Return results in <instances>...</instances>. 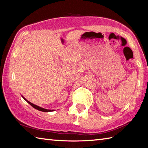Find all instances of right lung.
I'll return each mask as SVG.
<instances>
[{
	"instance_id": "add662e5",
	"label": "right lung",
	"mask_w": 148,
	"mask_h": 148,
	"mask_svg": "<svg viewBox=\"0 0 148 148\" xmlns=\"http://www.w3.org/2000/svg\"><path fill=\"white\" fill-rule=\"evenodd\" d=\"M23 97V98L26 100V101L29 103L30 105H31L34 108H35V109H37V110H39V111H42V112H51V111H54V110H51V109H45V108H40V107H39V106H36V105H35V104H34V103H31L30 102H29V101H28V100H27V99H25L23 97Z\"/></svg>"
}]
</instances>
